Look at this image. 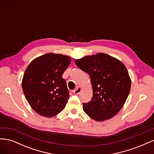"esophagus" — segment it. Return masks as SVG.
Wrapping results in <instances>:
<instances>
[{"label": "esophagus", "mask_w": 154, "mask_h": 154, "mask_svg": "<svg viewBox=\"0 0 154 154\" xmlns=\"http://www.w3.org/2000/svg\"><path fill=\"white\" fill-rule=\"evenodd\" d=\"M82 87H78L76 88V89L73 91V92L74 93V94H80V92L82 91Z\"/></svg>", "instance_id": "1"}]
</instances>
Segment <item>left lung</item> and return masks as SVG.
I'll use <instances>...</instances> for the list:
<instances>
[{
	"label": "left lung",
	"mask_w": 154,
	"mask_h": 154,
	"mask_svg": "<svg viewBox=\"0 0 154 154\" xmlns=\"http://www.w3.org/2000/svg\"><path fill=\"white\" fill-rule=\"evenodd\" d=\"M91 77L93 96L83 103L85 112L97 122L111 119L122 109L128 96L131 79L125 65L111 56L97 53L75 60Z\"/></svg>",
	"instance_id": "left-lung-1"
}]
</instances>
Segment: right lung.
<instances>
[{"label": "right lung", "instance_id": "obj_1", "mask_svg": "<svg viewBox=\"0 0 154 154\" xmlns=\"http://www.w3.org/2000/svg\"><path fill=\"white\" fill-rule=\"evenodd\" d=\"M68 56L49 53L34 59L22 81L26 98L39 115L51 118L64 109L69 91L62 74L71 63Z\"/></svg>", "mask_w": 154, "mask_h": 154}]
</instances>
